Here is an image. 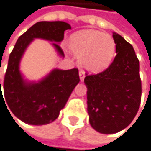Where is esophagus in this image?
Here are the masks:
<instances>
[{
	"instance_id": "esophagus-1",
	"label": "esophagus",
	"mask_w": 151,
	"mask_h": 151,
	"mask_svg": "<svg viewBox=\"0 0 151 151\" xmlns=\"http://www.w3.org/2000/svg\"><path fill=\"white\" fill-rule=\"evenodd\" d=\"M79 75H80V79H81V81H84V78H85V73H84L82 70H81V71L79 72Z\"/></svg>"
}]
</instances>
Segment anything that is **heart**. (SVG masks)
Instances as JSON below:
<instances>
[{
    "label": "heart",
    "instance_id": "1",
    "mask_svg": "<svg viewBox=\"0 0 151 151\" xmlns=\"http://www.w3.org/2000/svg\"><path fill=\"white\" fill-rule=\"evenodd\" d=\"M69 48L79 56V64L82 69L99 73L111 65L116 44L111 35L95 30H82L70 35Z\"/></svg>",
    "mask_w": 151,
    "mask_h": 151
}]
</instances>
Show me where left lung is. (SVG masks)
I'll use <instances>...</instances> for the list:
<instances>
[{"label":"left lung","instance_id":"8db88e82","mask_svg":"<svg viewBox=\"0 0 151 151\" xmlns=\"http://www.w3.org/2000/svg\"><path fill=\"white\" fill-rule=\"evenodd\" d=\"M116 57L109 67L87 75V111L91 126L102 134L127 128L135 118L141 100L139 61L132 45L113 32Z\"/></svg>","mask_w":151,"mask_h":151}]
</instances>
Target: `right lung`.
<instances>
[{
    "mask_svg": "<svg viewBox=\"0 0 151 151\" xmlns=\"http://www.w3.org/2000/svg\"><path fill=\"white\" fill-rule=\"evenodd\" d=\"M70 29L65 22H39L19 37L10 54L3 81L5 100L1 81L0 100L3 99L14 116L26 124L40 126L54 121L80 82V77L78 69H53L38 81H29L20 70L21 60L35 39L49 40L58 55L64 58L59 44L64 38V32Z\"/></svg>",
    "mask_w": 151,
    "mask_h": 151,
    "instance_id": "right-lung-1",
    "label": "right lung"
}]
</instances>
